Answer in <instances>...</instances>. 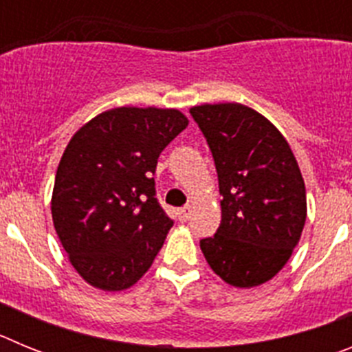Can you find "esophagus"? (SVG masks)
I'll use <instances>...</instances> for the list:
<instances>
[{
  "label": "esophagus",
  "instance_id": "esophagus-1",
  "mask_svg": "<svg viewBox=\"0 0 352 352\" xmlns=\"http://www.w3.org/2000/svg\"><path fill=\"white\" fill-rule=\"evenodd\" d=\"M188 217H190V206H183L178 210V219L182 220V222H185V220H188Z\"/></svg>",
  "mask_w": 352,
  "mask_h": 352
}]
</instances>
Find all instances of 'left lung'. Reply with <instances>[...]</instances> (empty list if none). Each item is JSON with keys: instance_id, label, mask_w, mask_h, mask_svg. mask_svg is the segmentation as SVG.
Listing matches in <instances>:
<instances>
[{"instance_id": "8db88e82", "label": "left lung", "mask_w": 352, "mask_h": 352, "mask_svg": "<svg viewBox=\"0 0 352 352\" xmlns=\"http://www.w3.org/2000/svg\"><path fill=\"white\" fill-rule=\"evenodd\" d=\"M213 155L222 220L201 250L234 287L272 280L296 247L307 219L300 167L273 123L241 104L190 109Z\"/></svg>"}]
</instances>
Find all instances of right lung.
Segmentation results:
<instances>
[{
  "instance_id": "right-lung-1",
  "label": "right lung",
  "mask_w": 352,
  "mask_h": 352,
  "mask_svg": "<svg viewBox=\"0 0 352 352\" xmlns=\"http://www.w3.org/2000/svg\"><path fill=\"white\" fill-rule=\"evenodd\" d=\"M188 120L176 109L116 107L80 126L61 157L52 190L54 229L89 285L123 291L153 264L173 220L153 174Z\"/></svg>"
}]
</instances>
